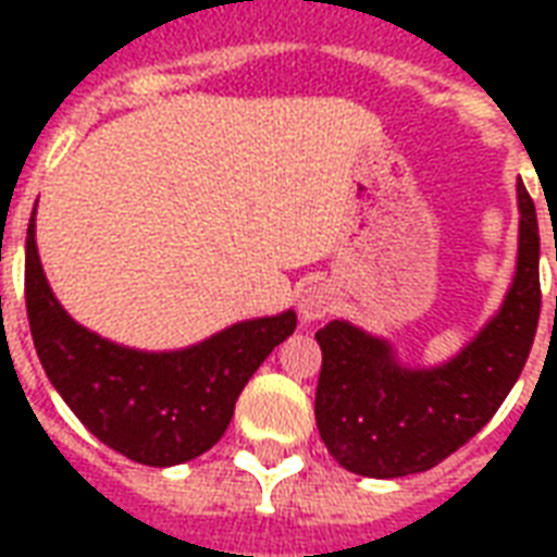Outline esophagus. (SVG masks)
I'll use <instances>...</instances> for the list:
<instances>
[{
  "instance_id": "obj_1",
  "label": "esophagus",
  "mask_w": 557,
  "mask_h": 557,
  "mask_svg": "<svg viewBox=\"0 0 557 557\" xmlns=\"http://www.w3.org/2000/svg\"><path fill=\"white\" fill-rule=\"evenodd\" d=\"M332 309H335V297H332V288L323 286V283L309 286L304 292V297H300V318H304L306 323L321 321V318H326Z\"/></svg>"
}]
</instances>
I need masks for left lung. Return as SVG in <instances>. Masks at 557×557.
<instances>
[{"label": "left lung", "instance_id": "left-lung-1", "mask_svg": "<svg viewBox=\"0 0 557 557\" xmlns=\"http://www.w3.org/2000/svg\"><path fill=\"white\" fill-rule=\"evenodd\" d=\"M518 208V271L509 295L448 364L401 367L387 341L347 321L318 330L323 364L314 419L323 445L347 471L393 480L440 466L483 431L509 396L541 318V236L535 201L523 185Z\"/></svg>", "mask_w": 557, "mask_h": 557}]
</instances>
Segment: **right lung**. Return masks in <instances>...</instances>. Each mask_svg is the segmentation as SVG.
Wrapping results in <instances>:
<instances>
[{
	"mask_svg": "<svg viewBox=\"0 0 557 557\" xmlns=\"http://www.w3.org/2000/svg\"><path fill=\"white\" fill-rule=\"evenodd\" d=\"M25 306L30 338L72 413L133 462L168 468L222 440L257 367L295 332V312L243 321L178 352L117 347L69 318L48 288L34 239H25Z\"/></svg>",
	"mask_w": 557,
	"mask_h": 557,
	"instance_id": "1",
	"label": "right lung"
}]
</instances>
